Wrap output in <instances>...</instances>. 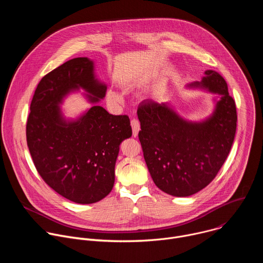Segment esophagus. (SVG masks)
I'll list each match as a JSON object with an SVG mask.
<instances>
[{"label":"esophagus","instance_id":"34e87169","mask_svg":"<svg viewBox=\"0 0 263 263\" xmlns=\"http://www.w3.org/2000/svg\"><path fill=\"white\" fill-rule=\"evenodd\" d=\"M131 127H132V132H133V136L137 137L138 132L140 130V124L137 120H132L131 121Z\"/></svg>","mask_w":263,"mask_h":263}]
</instances>
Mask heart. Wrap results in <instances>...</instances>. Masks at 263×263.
I'll use <instances>...</instances> for the list:
<instances>
[{
    "label": "heart",
    "instance_id": "obj_1",
    "mask_svg": "<svg viewBox=\"0 0 263 263\" xmlns=\"http://www.w3.org/2000/svg\"><path fill=\"white\" fill-rule=\"evenodd\" d=\"M107 98L111 103H121L123 101V98L120 93H118L117 91L109 89L107 91Z\"/></svg>",
    "mask_w": 263,
    "mask_h": 263
}]
</instances>
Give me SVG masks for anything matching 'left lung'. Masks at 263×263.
Wrapping results in <instances>:
<instances>
[{
  "instance_id": "1",
  "label": "left lung",
  "mask_w": 263,
  "mask_h": 263,
  "mask_svg": "<svg viewBox=\"0 0 263 263\" xmlns=\"http://www.w3.org/2000/svg\"><path fill=\"white\" fill-rule=\"evenodd\" d=\"M187 85L213 95L212 114L201 122L182 118L170 103L144 100L138 106V133L151 177L162 192L189 197L206 187L227 159L236 132V107L224 79L206 70Z\"/></svg>"
}]
</instances>
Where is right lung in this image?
I'll list each match as a JSON object with an SVG mask.
<instances>
[{"label": "right lung", "mask_w": 263, "mask_h": 263, "mask_svg": "<svg viewBox=\"0 0 263 263\" xmlns=\"http://www.w3.org/2000/svg\"><path fill=\"white\" fill-rule=\"evenodd\" d=\"M80 89L93 106L66 119L61 104ZM106 89L95 62L78 57L46 74L30 106L26 135L34 165L51 189L78 204L99 202L112 191L120 145L132 135L127 116L109 115L97 105Z\"/></svg>", "instance_id": "add662e5"}]
</instances>
